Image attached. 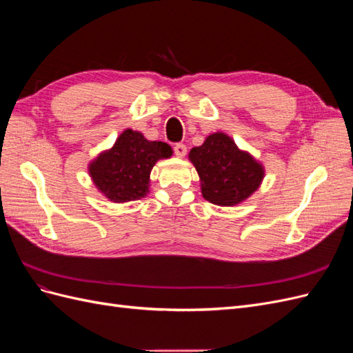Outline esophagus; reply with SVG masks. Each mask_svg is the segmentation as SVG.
Returning a JSON list of instances; mask_svg holds the SVG:
<instances>
[{
	"label": "esophagus",
	"mask_w": 353,
	"mask_h": 353,
	"mask_svg": "<svg viewBox=\"0 0 353 353\" xmlns=\"http://www.w3.org/2000/svg\"><path fill=\"white\" fill-rule=\"evenodd\" d=\"M174 152H175V156H176V157H184V156L187 154V147H185V144H183V143H178V144H175V147H174Z\"/></svg>",
	"instance_id": "esophagus-1"
}]
</instances>
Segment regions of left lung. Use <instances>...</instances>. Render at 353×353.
<instances>
[{
	"label": "left lung",
	"mask_w": 353,
	"mask_h": 353,
	"mask_svg": "<svg viewBox=\"0 0 353 353\" xmlns=\"http://www.w3.org/2000/svg\"><path fill=\"white\" fill-rule=\"evenodd\" d=\"M197 169L201 194L218 206H234L259 188L265 170L252 154L241 152L223 132L210 134L188 154Z\"/></svg>",
	"instance_id": "obj_1"
}]
</instances>
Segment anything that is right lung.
Wrapping results in <instances>:
<instances>
[{"instance_id": "right-lung-1", "label": "right lung", "mask_w": 353, "mask_h": 353, "mask_svg": "<svg viewBox=\"0 0 353 353\" xmlns=\"http://www.w3.org/2000/svg\"><path fill=\"white\" fill-rule=\"evenodd\" d=\"M172 156L162 141H148L138 131L125 130L110 150L90 163V175L101 193L114 203L140 200L148 193L150 172L157 160Z\"/></svg>"}]
</instances>
